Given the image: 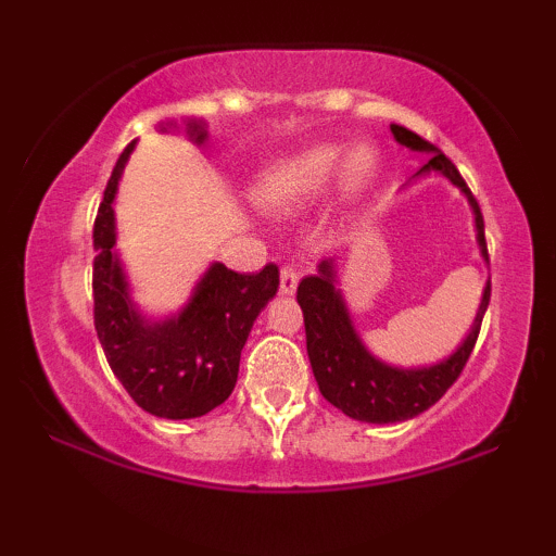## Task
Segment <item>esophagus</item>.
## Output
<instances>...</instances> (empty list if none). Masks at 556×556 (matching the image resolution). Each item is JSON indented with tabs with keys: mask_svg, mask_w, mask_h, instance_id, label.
I'll use <instances>...</instances> for the list:
<instances>
[{
	"mask_svg": "<svg viewBox=\"0 0 556 556\" xmlns=\"http://www.w3.org/2000/svg\"><path fill=\"white\" fill-rule=\"evenodd\" d=\"M298 282L300 269H295V266H285V269L279 271V292H282V295H292V292L298 290Z\"/></svg>",
	"mask_w": 556,
	"mask_h": 556,
	"instance_id": "esophagus-1",
	"label": "esophagus"
}]
</instances>
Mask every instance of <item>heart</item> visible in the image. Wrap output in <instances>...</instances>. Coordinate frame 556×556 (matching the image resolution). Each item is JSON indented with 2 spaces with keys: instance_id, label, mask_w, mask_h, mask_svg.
Masks as SVG:
<instances>
[{
  "instance_id": "heart-1",
  "label": "heart",
  "mask_w": 556,
  "mask_h": 556,
  "mask_svg": "<svg viewBox=\"0 0 556 556\" xmlns=\"http://www.w3.org/2000/svg\"><path fill=\"white\" fill-rule=\"evenodd\" d=\"M340 167L342 190L348 195H355L374 182L376 172H379V154L371 146H355L348 156L340 143L311 146L295 156L279 159L261 169L253 180L251 195L264 212H292L321 195V190L327 188Z\"/></svg>"
}]
</instances>
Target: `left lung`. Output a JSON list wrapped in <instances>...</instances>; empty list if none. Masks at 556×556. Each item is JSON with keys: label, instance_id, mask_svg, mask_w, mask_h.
<instances>
[{"label": "left lung", "instance_id": "obj_1", "mask_svg": "<svg viewBox=\"0 0 556 556\" xmlns=\"http://www.w3.org/2000/svg\"><path fill=\"white\" fill-rule=\"evenodd\" d=\"M392 136L400 146L410 151H424L431 159L416 172V177H426L431 172L442 175L452 185L463 190L476 216V240L481 256L489 261L486 238H483V216L478 201L465 185L455 164L446 159L437 146L407 130L402 125H392ZM491 285L483 287L481 305L468 337L457 344L450 358L424 368H397L381 363L368 353L353 327L342 292L337 290V264L327 258L318 264V274H311L298 285V303L303 308L305 321V348H308L311 368L318 381V389L331 405L340 407L344 416L366 424H400V420L416 418L429 410L433 402L444 397V392L463 374L465 363L473 353L478 331H481L483 314L489 308Z\"/></svg>", "mask_w": 556, "mask_h": 556}]
</instances>
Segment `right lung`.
<instances>
[{
  "mask_svg": "<svg viewBox=\"0 0 556 556\" xmlns=\"http://www.w3.org/2000/svg\"><path fill=\"white\" fill-rule=\"evenodd\" d=\"M167 130V127H162ZM201 146L206 125L185 123ZM136 143L114 164L104 201L93 222V324L114 376L138 407L156 418L185 420L206 416L232 394L240 353L253 321L277 295L279 269L266 264L258 274H238L212 264L177 316L151 321L130 300L114 242V195Z\"/></svg>",
  "mask_w": 556,
  "mask_h": 556,
  "instance_id": "add662e5",
  "label": "right lung"
}]
</instances>
